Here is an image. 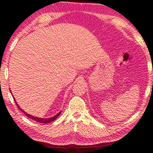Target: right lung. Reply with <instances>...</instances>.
Returning a JSON list of instances; mask_svg holds the SVG:
<instances>
[{"instance_id": "1", "label": "right lung", "mask_w": 153, "mask_h": 153, "mask_svg": "<svg viewBox=\"0 0 153 153\" xmlns=\"http://www.w3.org/2000/svg\"><path fill=\"white\" fill-rule=\"evenodd\" d=\"M13 99H14V100H15V102H16V105H18V108L20 109V110L23 113V114H24L25 115V116H27L28 117V118H30V119H33V120H35V121H36V122L41 123H50V122H52V121H54V120H56V118H57V117L59 116L60 114H61V111H60V112L58 113L57 114H56L55 116H54L51 117V118H39V117H36V116H32V115L29 114H27V113H26L25 111L22 110V109L21 108H20V106H19V105L18 104V103H17V101H16V99H15V98H14V97H13Z\"/></svg>"}]
</instances>
